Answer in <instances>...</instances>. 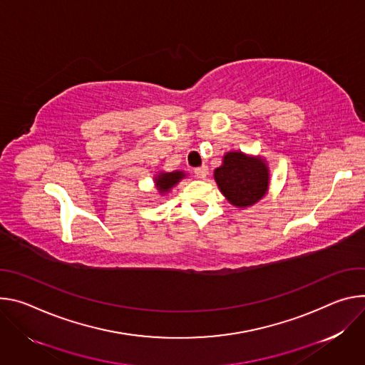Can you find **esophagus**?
Segmentation results:
<instances>
[{
	"label": "esophagus",
	"instance_id": "esophagus-1",
	"mask_svg": "<svg viewBox=\"0 0 365 365\" xmlns=\"http://www.w3.org/2000/svg\"><path fill=\"white\" fill-rule=\"evenodd\" d=\"M194 174H195V177L197 178H206L207 177V174H209V168L206 167V165H201V167H198V168H195L194 170Z\"/></svg>",
	"mask_w": 365,
	"mask_h": 365
}]
</instances>
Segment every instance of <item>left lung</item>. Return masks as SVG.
Returning <instances> with one entry per match:
<instances>
[{"label":"left lung","mask_w":365,"mask_h":365,"mask_svg":"<svg viewBox=\"0 0 365 365\" xmlns=\"http://www.w3.org/2000/svg\"><path fill=\"white\" fill-rule=\"evenodd\" d=\"M215 180L233 206L248 207L267 192L268 170L262 159L229 152L223 158V165L216 168Z\"/></svg>","instance_id":"left-lung-1"}]
</instances>
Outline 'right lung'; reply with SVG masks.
I'll return each instance as SVG.
<instances>
[{
  "label": "right lung",
  "mask_w": 365,
  "mask_h": 365,
  "mask_svg": "<svg viewBox=\"0 0 365 365\" xmlns=\"http://www.w3.org/2000/svg\"><path fill=\"white\" fill-rule=\"evenodd\" d=\"M181 178H184V173L181 171H175V173H165L160 174L155 178L156 182V188L159 190V192H167L170 188H173Z\"/></svg>",
  "instance_id": "obj_1"
}]
</instances>
